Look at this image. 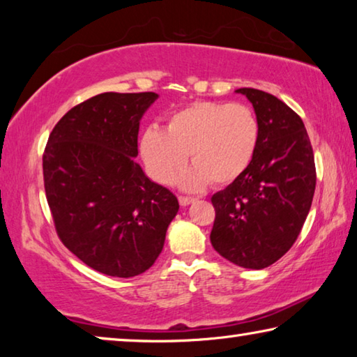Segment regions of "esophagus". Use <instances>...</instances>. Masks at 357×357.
<instances>
[{
	"label": "esophagus",
	"mask_w": 357,
	"mask_h": 357,
	"mask_svg": "<svg viewBox=\"0 0 357 357\" xmlns=\"http://www.w3.org/2000/svg\"><path fill=\"white\" fill-rule=\"evenodd\" d=\"M193 202H195V198L179 197V204H181V206H189V204H192Z\"/></svg>",
	"instance_id": "esophagus-1"
}]
</instances>
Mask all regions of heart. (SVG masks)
<instances>
[{"label": "heart", "instance_id": "obj_1", "mask_svg": "<svg viewBox=\"0 0 357 357\" xmlns=\"http://www.w3.org/2000/svg\"><path fill=\"white\" fill-rule=\"evenodd\" d=\"M259 144L257 114L244 104L195 102L174 112L167 130L149 126L140 137V154L151 178L172 183L190 154L193 167L179 178V185L195 192L211 181L225 185L249 170Z\"/></svg>", "mask_w": 357, "mask_h": 357}]
</instances>
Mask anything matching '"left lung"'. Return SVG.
I'll return each mask as SVG.
<instances>
[{
	"mask_svg": "<svg viewBox=\"0 0 357 357\" xmlns=\"http://www.w3.org/2000/svg\"><path fill=\"white\" fill-rule=\"evenodd\" d=\"M259 123L255 159L243 176L211 198V244L245 269H264L291 249L309 214L317 172L302 119L275 96L239 88Z\"/></svg>",
	"mask_w": 357,
	"mask_h": 357,
	"instance_id": "obj_1",
	"label": "left lung"
}]
</instances>
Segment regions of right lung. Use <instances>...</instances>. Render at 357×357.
Masks as SVG:
<instances>
[{
    "label": "right lung",
    "mask_w": 357,
    "mask_h": 357,
    "mask_svg": "<svg viewBox=\"0 0 357 357\" xmlns=\"http://www.w3.org/2000/svg\"><path fill=\"white\" fill-rule=\"evenodd\" d=\"M155 93H104L58 121L44 153L47 202L63 244L98 273L129 279L160 255L179 203L134 160Z\"/></svg>",
    "instance_id": "add662e5"
}]
</instances>
